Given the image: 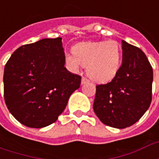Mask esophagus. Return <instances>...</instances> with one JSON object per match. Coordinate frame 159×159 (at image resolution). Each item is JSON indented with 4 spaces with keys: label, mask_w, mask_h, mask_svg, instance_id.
<instances>
[{
    "label": "esophagus",
    "mask_w": 159,
    "mask_h": 159,
    "mask_svg": "<svg viewBox=\"0 0 159 159\" xmlns=\"http://www.w3.org/2000/svg\"><path fill=\"white\" fill-rule=\"evenodd\" d=\"M89 83V80L87 79L86 77H82V81H81V83L82 84H85V83Z\"/></svg>",
    "instance_id": "34e87169"
}]
</instances>
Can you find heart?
I'll return each instance as SVG.
<instances>
[{"label": "heart", "instance_id": "heart-1", "mask_svg": "<svg viewBox=\"0 0 159 159\" xmlns=\"http://www.w3.org/2000/svg\"><path fill=\"white\" fill-rule=\"evenodd\" d=\"M67 69L77 72L87 66V74L96 83H107L116 76L122 63V48L117 41L79 42L72 53H66Z\"/></svg>", "mask_w": 159, "mask_h": 159}]
</instances>
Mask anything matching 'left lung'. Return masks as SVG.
I'll return each instance as SVG.
<instances>
[{"instance_id":"8db88e82","label":"left lung","mask_w":159,"mask_h":159,"mask_svg":"<svg viewBox=\"0 0 159 159\" xmlns=\"http://www.w3.org/2000/svg\"><path fill=\"white\" fill-rule=\"evenodd\" d=\"M123 61L107 84L96 86L94 113L107 126L125 129L139 121L152 102L153 71L139 48L122 41Z\"/></svg>"}]
</instances>
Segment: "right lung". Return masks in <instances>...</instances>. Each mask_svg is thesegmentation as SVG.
<instances>
[{"label": "right lung", "mask_w": 159, "mask_h": 159, "mask_svg": "<svg viewBox=\"0 0 159 159\" xmlns=\"http://www.w3.org/2000/svg\"><path fill=\"white\" fill-rule=\"evenodd\" d=\"M62 38H46L21 46L4 69V98L9 111L30 128L58 119L81 84V76L65 67Z\"/></svg>", "instance_id": "1"}]
</instances>
